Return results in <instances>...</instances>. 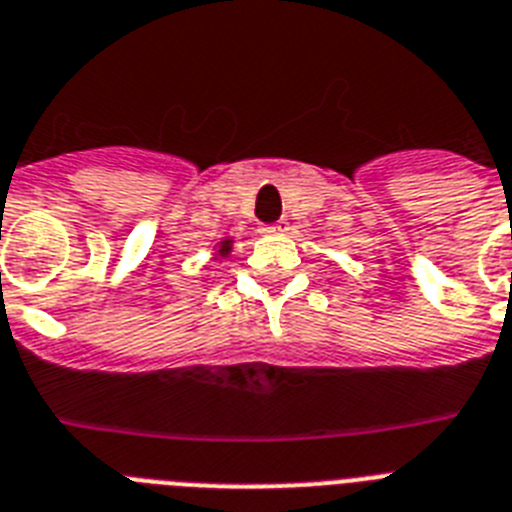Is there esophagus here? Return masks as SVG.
<instances>
[{"mask_svg": "<svg viewBox=\"0 0 512 512\" xmlns=\"http://www.w3.org/2000/svg\"><path fill=\"white\" fill-rule=\"evenodd\" d=\"M283 229H286V223H283V221H278V223H268V226H263L265 234H276V231H283Z\"/></svg>", "mask_w": 512, "mask_h": 512, "instance_id": "1", "label": "esophagus"}]
</instances>
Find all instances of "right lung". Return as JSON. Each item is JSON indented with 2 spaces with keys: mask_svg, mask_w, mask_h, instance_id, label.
<instances>
[{
  "mask_svg": "<svg viewBox=\"0 0 512 512\" xmlns=\"http://www.w3.org/2000/svg\"><path fill=\"white\" fill-rule=\"evenodd\" d=\"M226 244H229V242H223V244H221V247H223V252H226V249H229V247H226Z\"/></svg>",
  "mask_w": 512,
  "mask_h": 512,
  "instance_id": "obj_1",
  "label": "right lung"
}]
</instances>
